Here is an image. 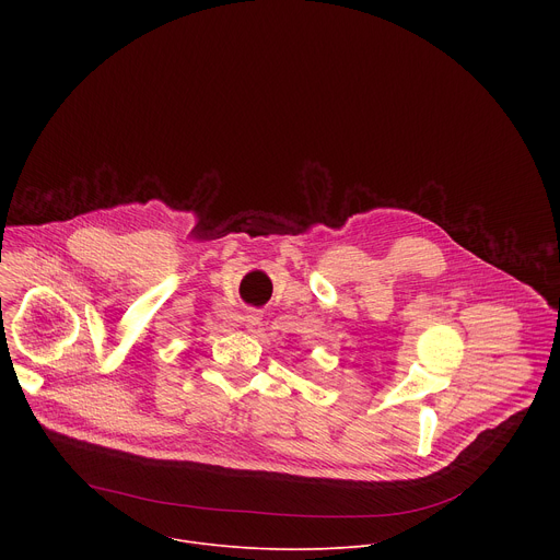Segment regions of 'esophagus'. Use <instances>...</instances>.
<instances>
[{
    "label": "esophagus",
    "instance_id": "34e87169",
    "mask_svg": "<svg viewBox=\"0 0 560 560\" xmlns=\"http://www.w3.org/2000/svg\"><path fill=\"white\" fill-rule=\"evenodd\" d=\"M244 322H246V328H248V330H255V328L261 324V314L253 310V312H248V314L244 316Z\"/></svg>",
    "mask_w": 560,
    "mask_h": 560
}]
</instances>
